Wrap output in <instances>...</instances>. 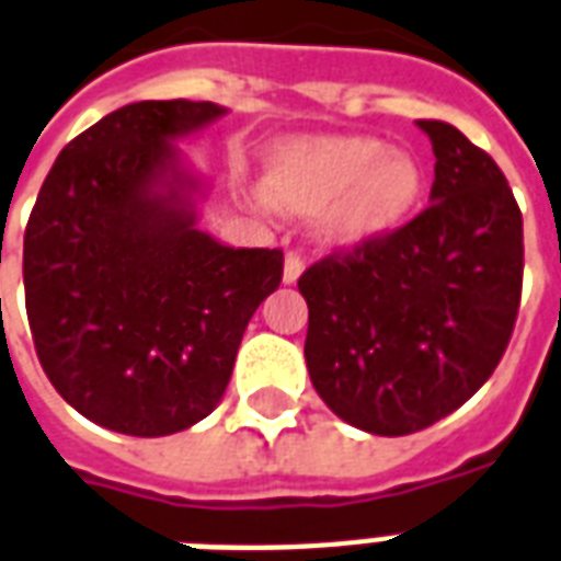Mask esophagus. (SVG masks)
I'll list each match as a JSON object with an SVG mask.
<instances>
[{
  "instance_id": "1",
  "label": "esophagus",
  "mask_w": 561,
  "mask_h": 561,
  "mask_svg": "<svg viewBox=\"0 0 561 561\" xmlns=\"http://www.w3.org/2000/svg\"><path fill=\"white\" fill-rule=\"evenodd\" d=\"M302 267H306L302 259L294 255V252H288V255H285V267H282V282H285V285H294V282L302 276Z\"/></svg>"
}]
</instances>
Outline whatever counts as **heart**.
Returning a JSON list of instances; mask_svg holds the SVG:
<instances>
[{"label":"heart","instance_id":"obj_1","mask_svg":"<svg viewBox=\"0 0 561 561\" xmlns=\"http://www.w3.org/2000/svg\"><path fill=\"white\" fill-rule=\"evenodd\" d=\"M423 167L370 135L282 140L264 158L262 194L282 211L318 214L320 243L365 250L400 232L423 199Z\"/></svg>","mask_w":561,"mask_h":561}]
</instances>
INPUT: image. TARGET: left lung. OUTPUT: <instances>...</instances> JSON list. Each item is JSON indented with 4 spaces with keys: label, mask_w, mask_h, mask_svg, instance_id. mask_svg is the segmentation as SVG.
I'll return each mask as SVG.
<instances>
[{
    "label": "left lung",
    "mask_w": 561,
    "mask_h": 561,
    "mask_svg": "<svg viewBox=\"0 0 561 561\" xmlns=\"http://www.w3.org/2000/svg\"><path fill=\"white\" fill-rule=\"evenodd\" d=\"M417 126L433 140V205L299 276L311 385L374 435L426 430L477 394L520 306L524 220L506 176L450 123Z\"/></svg>",
    "instance_id": "1"
}]
</instances>
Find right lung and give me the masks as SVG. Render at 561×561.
Here are the masks:
<instances>
[{"label": "right lung", "mask_w": 561, "mask_h": 561, "mask_svg": "<svg viewBox=\"0 0 561 561\" xmlns=\"http://www.w3.org/2000/svg\"><path fill=\"white\" fill-rule=\"evenodd\" d=\"M226 114L187 100L111 111L61 149L25 226L37 358L114 433L158 438L208 417L243 329L279 288V250H234L196 226L208 182L176 144Z\"/></svg>", "instance_id": "1"}]
</instances>
